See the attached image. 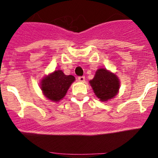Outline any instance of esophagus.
I'll return each mask as SVG.
<instances>
[{
	"label": "esophagus",
	"instance_id": "34e87169",
	"mask_svg": "<svg viewBox=\"0 0 158 158\" xmlns=\"http://www.w3.org/2000/svg\"><path fill=\"white\" fill-rule=\"evenodd\" d=\"M78 80L79 81H81V82H85V77H79L78 78Z\"/></svg>",
	"mask_w": 158,
	"mask_h": 158
}]
</instances>
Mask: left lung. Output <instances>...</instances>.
<instances>
[{"label":"left lung","mask_w":158,"mask_h":158,"mask_svg":"<svg viewBox=\"0 0 158 158\" xmlns=\"http://www.w3.org/2000/svg\"><path fill=\"white\" fill-rule=\"evenodd\" d=\"M94 94L102 102H106L117 95L119 89V80L116 74L105 68L98 69L90 81Z\"/></svg>","instance_id":"obj_1"}]
</instances>
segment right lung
<instances>
[{"label": "right lung", "instance_id": "1", "mask_svg": "<svg viewBox=\"0 0 158 158\" xmlns=\"http://www.w3.org/2000/svg\"><path fill=\"white\" fill-rule=\"evenodd\" d=\"M75 77L72 75H65L61 70H55L44 77L41 81V89L48 99L52 102H59L62 99Z\"/></svg>", "mask_w": 158, "mask_h": 158}]
</instances>
